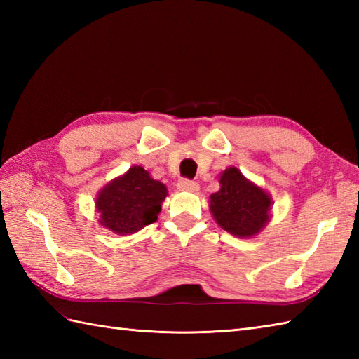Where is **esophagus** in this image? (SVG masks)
Listing matches in <instances>:
<instances>
[{
  "label": "esophagus",
  "mask_w": 359,
  "mask_h": 359,
  "mask_svg": "<svg viewBox=\"0 0 359 359\" xmlns=\"http://www.w3.org/2000/svg\"><path fill=\"white\" fill-rule=\"evenodd\" d=\"M177 187H179V189H182V191H189V193H196L197 189H199V184L194 180H189V179L179 180Z\"/></svg>",
  "instance_id": "34e87169"
}]
</instances>
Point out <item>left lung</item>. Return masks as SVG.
I'll list each match as a JSON object with an SVG mask.
<instances>
[{
    "mask_svg": "<svg viewBox=\"0 0 359 359\" xmlns=\"http://www.w3.org/2000/svg\"><path fill=\"white\" fill-rule=\"evenodd\" d=\"M219 182L220 189L210 197V210L216 222L239 238L261 231L270 217V196L248 182L234 166L225 170Z\"/></svg>",
    "mask_w": 359,
    "mask_h": 359,
    "instance_id": "obj_1",
    "label": "left lung"
}]
</instances>
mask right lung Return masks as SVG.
<instances>
[{
  "label": "right lung",
  "mask_w": 359,
  "mask_h": 359,
  "mask_svg": "<svg viewBox=\"0 0 359 359\" xmlns=\"http://www.w3.org/2000/svg\"><path fill=\"white\" fill-rule=\"evenodd\" d=\"M166 194L163 184L151 179L142 166H133L98 193L95 205L100 224L117 234L139 231L156 222Z\"/></svg>",
  "instance_id": "obj_1"
}]
</instances>
